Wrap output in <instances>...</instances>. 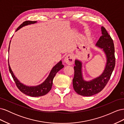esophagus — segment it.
<instances>
[{"label":"esophagus","mask_w":124,"mask_h":124,"mask_svg":"<svg viewBox=\"0 0 124 124\" xmlns=\"http://www.w3.org/2000/svg\"><path fill=\"white\" fill-rule=\"evenodd\" d=\"M73 57L72 55L68 54L67 55L64 59V62L66 63L67 65H71L73 63Z\"/></svg>","instance_id":"esophagus-1"}]
</instances>
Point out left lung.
<instances>
[{"mask_svg": "<svg viewBox=\"0 0 124 124\" xmlns=\"http://www.w3.org/2000/svg\"><path fill=\"white\" fill-rule=\"evenodd\" d=\"M101 36L96 46L103 52L106 57L104 68L100 76L89 81L85 80L83 74V62L81 60H75L74 76L73 86L74 91L81 96H91L99 93L104 88L110 80L115 65L114 46L113 40L106 29L101 27Z\"/></svg>", "mask_w": 124, "mask_h": 124, "instance_id": "8db88e82", "label": "left lung"}]
</instances>
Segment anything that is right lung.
I'll return each mask as SVG.
<instances>
[{
  "instance_id": "add662e5",
  "label": "right lung",
  "mask_w": 124,
  "mask_h": 124,
  "mask_svg": "<svg viewBox=\"0 0 124 124\" xmlns=\"http://www.w3.org/2000/svg\"><path fill=\"white\" fill-rule=\"evenodd\" d=\"M36 23H37V21H25L23 22V23L17 28L16 32L18 31L20 29L22 28V27H24V26L31 24H33ZM10 43L11 41L10 42L9 46V53ZM8 63L10 72L11 74V76H12L14 81L16 82L17 88L20 90L21 92L24 93V94L31 97H35L45 95L50 91V90L51 89L52 87V85H53V81L56 74L60 70H61L62 68H63V67H64V66L62 64V61H60L53 67V68L51 70L49 74H48L47 78L45 80V81L43 82H42V83L36 86H28L21 83V82L17 79V78L16 77V76H15L10 67L9 59Z\"/></svg>"
}]
</instances>
